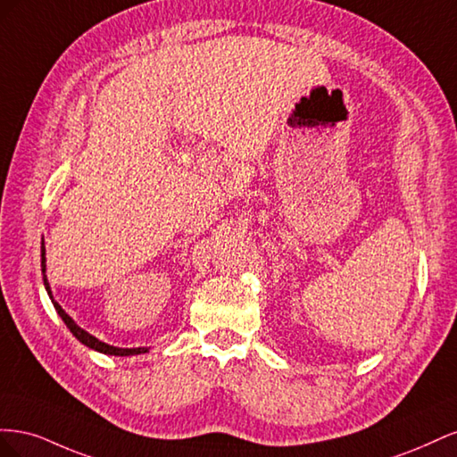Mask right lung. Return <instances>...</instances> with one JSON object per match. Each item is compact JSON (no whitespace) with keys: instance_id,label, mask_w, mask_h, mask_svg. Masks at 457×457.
Returning <instances> with one entry per match:
<instances>
[{"instance_id":"1","label":"right lung","mask_w":457,"mask_h":457,"mask_svg":"<svg viewBox=\"0 0 457 457\" xmlns=\"http://www.w3.org/2000/svg\"><path fill=\"white\" fill-rule=\"evenodd\" d=\"M41 274H44V286H46L47 294H49V297H51V301H53V307H54V311L59 312V316L62 318V322L66 324V328L72 331V336H74L79 343H84L86 347H89V349H93V351H99V353H103V354H114V356H133V354H143V353H148V349H146V347L121 349V347H114V345H108V343H104V341H99L96 337H93L91 334H87V331H86L84 328H79V326L72 320V318L64 312V309L59 305V303L53 299L51 287H49V282H47V276H46V245H44V244H41Z\"/></svg>"}]
</instances>
